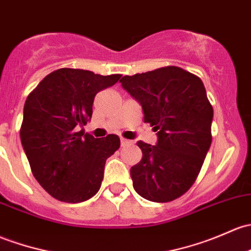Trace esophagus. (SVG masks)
I'll return each mask as SVG.
<instances>
[{
  "mask_svg": "<svg viewBox=\"0 0 251 251\" xmlns=\"http://www.w3.org/2000/svg\"><path fill=\"white\" fill-rule=\"evenodd\" d=\"M120 143H121V147H126V146H131V144H132V141H128V139L121 138Z\"/></svg>",
  "mask_w": 251,
  "mask_h": 251,
  "instance_id": "esophagus-1",
  "label": "esophagus"
}]
</instances>
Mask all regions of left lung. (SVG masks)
<instances>
[{
	"instance_id": "left-lung-1",
	"label": "left lung",
	"mask_w": 251,
	"mask_h": 251,
	"mask_svg": "<svg viewBox=\"0 0 251 251\" xmlns=\"http://www.w3.org/2000/svg\"><path fill=\"white\" fill-rule=\"evenodd\" d=\"M120 83L157 132L156 146L137 143L143 157L131 167L133 189L148 201H173L195 183L212 144L213 107L204 85L176 66L125 75Z\"/></svg>"
}]
</instances>
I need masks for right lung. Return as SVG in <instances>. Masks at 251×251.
I'll return each mask as SVG.
<instances>
[{
    "label": "right lung",
    "mask_w": 251,
    "mask_h": 251,
    "mask_svg": "<svg viewBox=\"0 0 251 251\" xmlns=\"http://www.w3.org/2000/svg\"><path fill=\"white\" fill-rule=\"evenodd\" d=\"M120 77L60 68L27 96L21 144L36 180L54 199L84 202L101 188L105 160L119 149L120 139L117 134L95 138L77 130L90 120L97 92Z\"/></svg>",
    "instance_id": "add662e5"
}]
</instances>
